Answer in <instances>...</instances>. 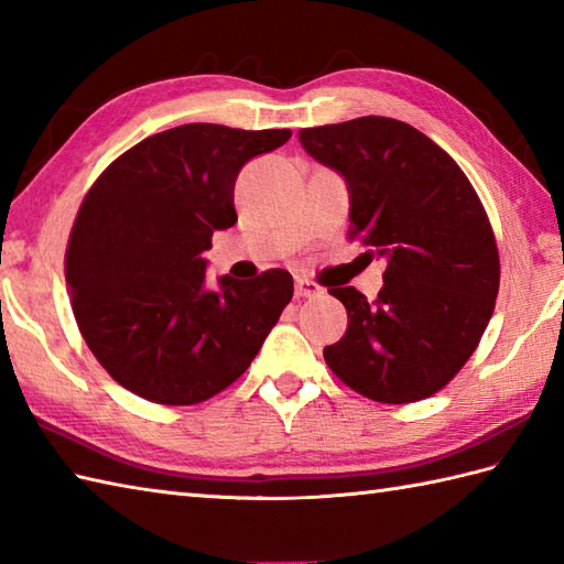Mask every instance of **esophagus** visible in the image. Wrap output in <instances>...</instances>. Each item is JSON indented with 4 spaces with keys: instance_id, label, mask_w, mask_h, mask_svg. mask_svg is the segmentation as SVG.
Returning <instances> with one entry per match:
<instances>
[{
    "instance_id": "1",
    "label": "esophagus",
    "mask_w": 564,
    "mask_h": 564,
    "mask_svg": "<svg viewBox=\"0 0 564 564\" xmlns=\"http://www.w3.org/2000/svg\"><path fill=\"white\" fill-rule=\"evenodd\" d=\"M295 295L297 297H317L322 295V289L315 281H307V279H297L295 281Z\"/></svg>"
}]
</instances>
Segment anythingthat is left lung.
<instances>
[{"mask_svg": "<svg viewBox=\"0 0 564 564\" xmlns=\"http://www.w3.org/2000/svg\"><path fill=\"white\" fill-rule=\"evenodd\" d=\"M297 138L349 186V237L368 261H386L376 301L354 285L329 291L349 325L325 346V361L368 400H424L465 366L495 313L499 251L482 200L448 152L394 118L303 128Z\"/></svg>", "mask_w": 564, "mask_h": 564, "instance_id": "left-lung-1", "label": "left lung"}]
</instances>
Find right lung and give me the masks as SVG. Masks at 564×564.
Returning <instances> with one entry per match:
<instances>
[{"instance_id": "add662e5", "label": "right lung", "mask_w": 564, "mask_h": 564, "mask_svg": "<svg viewBox=\"0 0 564 564\" xmlns=\"http://www.w3.org/2000/svg\"><path fill=\"white\" fill-rule=\"evenodd\" d=\"M291 130L188 123L106 166L72 225L65 279L84 341L130 392L198 404L245 373L293 297V275H223L206 289L215 230L237 223L235 182Z\"/></svg>"}]
</instances>
